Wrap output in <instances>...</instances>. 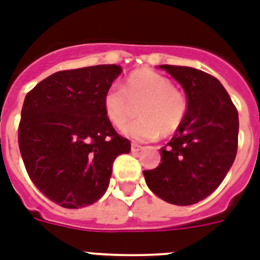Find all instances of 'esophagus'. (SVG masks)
<instances>
[{
	"label": "esophagus",
	"mask_w": 260,
	"mask_h": 260,
	"mask_svg": "<svg viewBox=\"0 0 260 260\" xmlns=\"http://www.w3.org/2000/svg\"><path fill=\"white\" fill-rule=\"evenodd\" d=\"M131 149H132V152H139L143 149V147H141L140 144H136V143H132V145H131Z\"/></svg>",
	"instance_id": "1"
}]
</instances>
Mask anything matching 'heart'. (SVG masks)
<instances>
[{"instance_id":"b5f03b06","label":"heart","mask_w":260,"mask_h":260,"mask_svg":"<svg viewBox=\"0 0 260 260\" xmlns=\"http://www.w3.org/2000/svg\"><path fill=\"white\" fill-rule=\"evenodd\" d=\"M140 101L137 108L140 117L123 128L124 135L136 140H155L160 134H174L188 111L187 97L175 89L172 80L151 69L131 73L124 89L116 84L109 86L103 97V108L109 123L121 128L132 116V103Z\"/></svg>"}]
</instances>
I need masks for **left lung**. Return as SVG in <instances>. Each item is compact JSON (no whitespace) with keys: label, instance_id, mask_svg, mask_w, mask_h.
I'll list each match as a JSON object with an SVG mask.
<instances>
[{"label":"left lung","instance_id":"1","mask_svg":"<svg viewBox=\"0 0 260 260\" xmlns=\"http://www.w3.org/2000/svg\"><path fill=\"white\" fill-rule=\"evenodd\" d=\"M179 82L188 111L170 143L160 149L161 163L143 171L145 183L167 203L191 206L218 188L233 167L239 117L218 79L199 69L159 65Z\"/></svg>","mask_w":260,"mask_h":260}]
</instances>
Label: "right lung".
<instances>
[{"instance_id": "right-lung-1", "label": "right lung", "mask_w": 260, "mask_h": 260, "mask_svg": "<svg viewBox=\"0 0 260 260\" xmlns=\"http://www.w3.org/2000/svg\"><path fill=\"white\" fill-rule=\"evenodd\" d=\"M123 72L120 65L61 71L26 94L18 144L35 185L64 208L93 204L108 189L113 160L129 153L103 108L105 90Z\"/></svg>"}]
</instances>
